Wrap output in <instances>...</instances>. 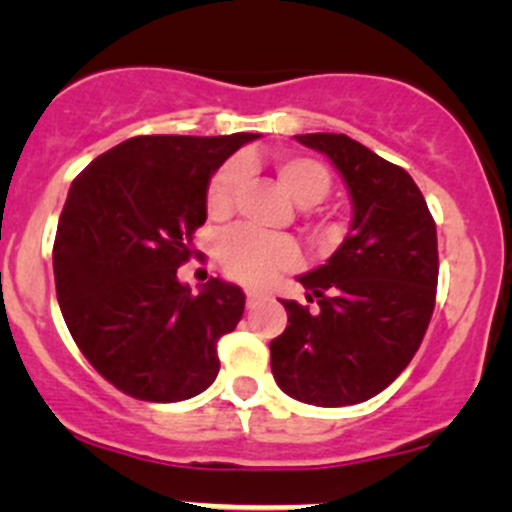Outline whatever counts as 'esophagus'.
Returning <instances> with one entry per match:
<instances>
[{
    "instance_id": "1",
    "label": "esophagus",
    "mask_w": 512,
    "mask_h": 512,
    "mask_svg": "<svg viewBox=\"0 0 512 512\" xmlns=\"http://www.w3.org/2000/svg\"><path fill=\"white\" fill-rule=\"evenodd\" d=\"M245 294H247V307H255V304L265 297V294L257 292V289H245Z\"/></svg>"
}]
</instances>
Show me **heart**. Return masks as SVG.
I'll use <instances>...</instances> for the list:
<instances>
[{
  "mask_svg": "<svg viewBox=\"0 0 512 512\" xmlns=\"http://www.w3.org/2000/svg\"><path fill=\"white\" fill-rule=\"evenodd\" d=\"M277 178L292 195L294 203L304 208L322 203L332 190V175L327 165L314 158L292 156L277 160ZM242 183H245L242 160H227L223 168H218V173L210 178L208 195H205L210 218L223 220L232 213ZM218 260L225 275H230L232 280L247 282V285H267L277 272L289 270L297 262V245L289 237L240 225L220 237Z\"/></svg>",
  "mask_w": 512,
  "mask_h": 512,
  "instance_id": "heart-1",
  "label": "heart"
}]
</instances>
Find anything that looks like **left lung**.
Returning a JSON list of instances; mask_svg holds the SVG:
<instances>
[{
  "label": "left lung",
  "mask_w": 512,
  "mask_h": 512,
  "mask_svg": "<svg viewBox=\"0 0 512 512\" xmlns=\"http://www.w3.org/2000/svg\"><path fill=\"white\" fill-rule=\"evenodd\" d=\"M297 141L342 173L352 225L327 265L297 277L317 309L282 299L287 329L270 342L272 376L304 404H361L421 347L436 304V223L414 178L354 138L304 133Z\"/></svg>",
  "instance_id": "1"
}]
</instances>
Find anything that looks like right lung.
Masks as SVG:
<instances>
[{
    "label": "right lung",
    "instance_id": "right-lung-1",
    "mask_svg": "<svg viewBox=\"0 0 512 512\" xmlns=\"http://www.w3.org/2000/svg\"><path fill=\"white\" fill-rule=\"evenodd\" d=\"M257 133L136 136L91 160L71 183L54 242V282L71 337L123 394L173 404L208 389L218 339L245 294L210 277L178 280L208 218L210 178Z\"/></svg>",
    "mask_w": 512,
    "mask_h": 512
}]
</instances>
